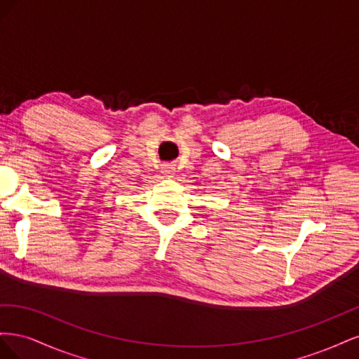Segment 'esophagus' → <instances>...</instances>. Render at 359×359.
<instances>
[{"label": "esophagus", "mask_w": 359, "mask_h": 359, "mask_svg": "<svg viewBox=\"0 0 359 359\" xmlns=\"http://www.w3.org/2000/svg\"><path fill=\"white\" fill-rule=\"evenodd\" d=\"M161 175L163 177H168V178H172L173 175H175V168H173L172 165H163L161 166Z\"/></svg>", "instance_id": "obj_1"}]
</instances>
